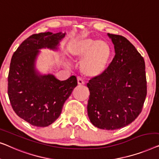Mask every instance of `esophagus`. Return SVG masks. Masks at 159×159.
I'll list each match as a JSON object with an SVG mask.
<instances>
[{
    "label": "esophagus",
    "instance_id": "esophagus-1",
    "mask_svg": "<svg viewBox=\"0 0 159 159\" xmlns=\"http://www.w3.org/2000/svg\"><path fill=\"white\" fill-rule=\"evenodd\" d=\"M78 84L79 85V86H81V85H84L85 84V82L84 81V80L82 79H80V78H78Z\"/></svg>",
    "mask_w": 159,
    "mask_h": 159
}]
</instances>
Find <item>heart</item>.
I'll use <instances>...</instances> for the list:
<instances>
[{
  "instance_id": "1",
  "label": "heart",
  "mask_w": 159,
  "mask_h": 159,
  "mask_svg": "<svg viewBox=\"0 0 159 159\" xmlns=\"http://www.w3.org/2000/svg\"><path fill=\"white\" fill-rule=\"evenodd\" d=\"M69 51L73 60H82L80 70L87 77H97L102 74L111 56V48L108 42L92 38L75 40Z\"/></svg>"
}]
</instances>
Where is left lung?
Segmentation results:
<instances>
[{
    "label": "left lung",
    "mask_w": 159,
    "mask_h": 159,
    "mask_svg": "<svg viewBox=\"0 0 159 159\" xmlns=\"http://www.w3.org/2000/svg\"><path fill=\"white\" fill-rule=\"evenodd\" d=\"M107 35L115 55L104 72L87 84V111L95 127L113 130L130 124L141 112L147 83L144 59L133 44L121 35Z\"/></svg>",
    "instance_id": "obj_1"
}]
</instances>
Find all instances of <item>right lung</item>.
Instances as JSON below:
<instances>
[{"mask_svg":"<svg viewBox=\"0 0 159 159\" xmlns=\"http://www.w3.org/2000/svg\"><path fill=\"white\" fill-rule=\"evenodd\" d=\"M66 34L50 32L33 34L20 44L12 56L8 77L11 104L19 117L34 126L53 123L78 84L75 75L60 80L51 73L42 74L36 68L40 50H60Z\"/></svg>","mask_w":159,"mask_h":159,"instance_id":"obj_1","label":"right lung"}]
</instances>
